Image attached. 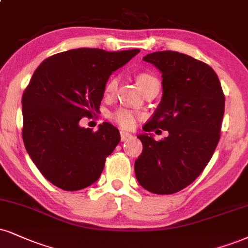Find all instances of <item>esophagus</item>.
<instances>
[{
  "mask_svg": "<svg viewBox=\"0 0 248 248\" xmlns=\"http://www.w3.org/2000/svg\"><path fill=\"white\" fill-rule=\"evenodd\" d=\"M120 136H121V141H126L127 139H129V137H132L133 135L130 133H127L124 132V130H121L120 132Z\"/></svg>",
  "mask_w": 248,
  "mask_h": 248,
  "instance_id": "obj_1",
  "label": "esophagus"
}]
</instances>
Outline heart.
Masks as SVG:
<instances>
[{
	"mask_svg": "<svg viewBox=\"0 0 248 248\" xmlns=\"http://www.w3.org/2000/svg\"><path fill=\"white\" fill-rule=\"evenodd\" d=\"M137 83L141 86L142 90H144L148 85L153 84V83H158V80L155 78L154 76L149 75V74H141L137 76ZM116 88H118V79L111 78L107 82L105 86V94L112 95L114 93ZM141 116L139 112L133 111L130 108H126V107H120L116 111L112 113V119L114 120L119 126L124 128V129H132L135 126L137 119Z\"/></svg>",
	"mask_w": 248,
	"mask_h": 248,
	"instance_id": "obj_1",
	"label": "heart"
}]
</instances>
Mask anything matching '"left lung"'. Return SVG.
<instances>
[{
	"label": "left lung",
	"instance_id": "obj_1",
	"mask_svg": "<svg viewBox=\"0 0 248 248\" xmlns=\"http://www.w3.org/2000/svg\"><path fill=\"white\" fill-rule=\"evenodd\" d=\"M143 60L162 73L163 97L145 133L137 136L143 150L135 174L143 188L166 195L192 184L209 163L220 137L225 97L213 68L192 56L164 50ZM156 127L169 136L156 141L150 134Z\"/></svg>",
	"mask_w": 248,
	"mask_h": 248
}]
</instances>
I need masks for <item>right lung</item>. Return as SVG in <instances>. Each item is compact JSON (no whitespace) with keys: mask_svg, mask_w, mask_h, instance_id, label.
<instances>
[{"mask_svg":"<svg viewBox=\"0 0 248 248\" xmlns=\"http://www.w3.org/2000/svg\"><path fill=\"white\" fill-rule=\"evenodd\" d=\"M139 53L71 49L35 69L22 98L23 141L41 174L56 187L79 190L99 179L120 133L108 122L92 132L79 121L99 111L109 76Z\"/></svg>","mask_w":248,"mask_h":248,"instance_id":"1","label":"right lung"}]
</instances>
